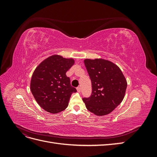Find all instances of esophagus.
Returning <instances> with one entry per match:
<instances>
[{
    "label": "esophagus",
    "instance_id": "obj_1",
    "mask_svg": "<svg viewBox=\"0 0 157 157\" xmlns=\"http://www.w3.org/2000/svg\"><path fill=\"white\" fill-rule=\"evenodd\" d=\"M77 90L78 92H80V87H77Z\"/></svg>",
    "mask_w": 157,
    "mask_h": 157
}]
</instances>
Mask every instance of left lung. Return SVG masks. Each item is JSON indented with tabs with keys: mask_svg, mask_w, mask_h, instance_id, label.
Masks as SVG:
<instances>
[{
	"mask_svg": "<svg viewBox=\"0 0 157 157\" xmlns=\"http://www.w3.org/2000/svg\"><path fill=\"white\" fill-rule=\"evenodd\" d=\"M91 80V96L83 98L88 110L98 116L108 115L124 99L127 82L121 70L111 61L103 59L84 60Z\"/></svg>",
	"mask_w": 157,
	"mask_h": 157,
	"instance_id": "left-lung-1",
	"label": "left lung"
}]
</instances>
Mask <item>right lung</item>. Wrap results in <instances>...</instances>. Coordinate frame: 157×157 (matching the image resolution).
I'll return each mask as SVG.
<instances>
[{
	"label": "right lung",
	"mask_w": 157,
	"mask_h": 157,
	"mask_svg": "<svg viewBox=\"0 0 157 157\" xmlns=\"http://www.w3.org/2000/svg\"><path fill=\"white\" fill-rule=\"evenodd\" d=\"M74 62L72 58L54 55L44 59L35 70L31 80V91L45 111L56 114L67 107L71 94L77 92L66 75Z\"/></svg>",
	"instance_id": "obj_1"
}]
</instances>
